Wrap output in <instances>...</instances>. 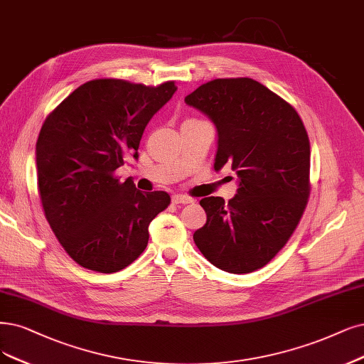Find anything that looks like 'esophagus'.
<instances>
[{"label": "esophagus", "instance_id": "obj_1", "mask_svg": "<svg viewBox=\"0 0 364 364\" xmlns=\"http://www.w3.org/2000/svg\"><path fill=\"white\" fill-rule=\"evenodd\" d=\"M172 203L173 204H192L193 199L184 195H172Z\"/></svg>", "mask_w": 364, "mask_h": 364}]
</instances>
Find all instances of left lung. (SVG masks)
<instances>
[{
    "label": "left lung",
    "mask_w": 364,
    "mask_h": 364,
    "mask_svg": "<svg viewBox=\"0 0 364 364\" xmlns=\"http://www.w3.org/2000/svg\"><path fill=\"white\" fill-rule=\"evenodd\" d=\"M218 129L214 169L238 177L228 200H199L207 223L193 234L220 270L245 274L270 262L297 228L309 198L311 145L297 111L250 77L214 79L184 99Z\"/></svg>",
    "instance_id": "left-lung-1"
}]
</instances>
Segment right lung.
Masks as SVG:
<instances>
[{
	"mask_svg": "<svg viewBox=\"0 0 364 364\" xmlns=\"http://www.w3.org/2000/svg\"><path fill=\"white\" fill-rule=\"evenodd\" d=\"M177 91L121 79L77 87L42 126L36 144L37 184L46 220L69 257L88 270L115 273L148 245V226L171 198L141 192L114 172L138 160L142 133Z\"/></svg>",
	"mask_w": 364,
	"mask_h": 364,
	"instance_id": "1",
	"label": "right lung"
}]
</instances>
